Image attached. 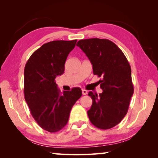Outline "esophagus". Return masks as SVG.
Segmentation results:
<instances>
[{"mask_svg": "<svg viewBox=\"0 0 158 158\" xmlns=\"http://www.w3.org/2000/svg\"><path fill=\"white\" fill-rule=\"evenodd\" d=\"M88 93V91L86 90H84V89H83L82 90V94L84 95H86Z\"/></svg>", "mask_w": 158, "mask_h": 158, "instance_id": "1", "label": "esophagus"}]
</instances>
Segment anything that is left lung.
<instances>
[{"instance_id":"left-lung-1","label":"left lung","mask_w":158,"mask_h":158,"mask_svg":"<svg viewBox=\"0 0 158 158\" xmlns=\"http://www.w3.org/2000/svg\"><path fill=\"white\" fill-rule=\"evenodd\" d=\"M93 65V74L103 92L89 95L93 100L88 111L90 121L96 127L107 130L116 126L126 115L134 86L129 62L116 44L106 39L91 38L77 42Z\"/></svg>"}]
</instances>
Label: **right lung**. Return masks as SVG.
<instances>
[{"label": "right lung", "mask_w": 158, "mask_h": 158, "mask_svg": "<svg viewBox=\"0 0 158 158\" xmlns=\"http://www.w3.org/2000/svg\"><path fill=\"white\" fill-rule=\"evenodd\" d=\"M77 40L45 43L29 58L24 68V98L32 116L42 129L60 130L68 123L73 105L82 95L80 88L60 90L55 79L65 71V63Z\"/></svg>", "instance_id": "add662e5"}]
</instances>
